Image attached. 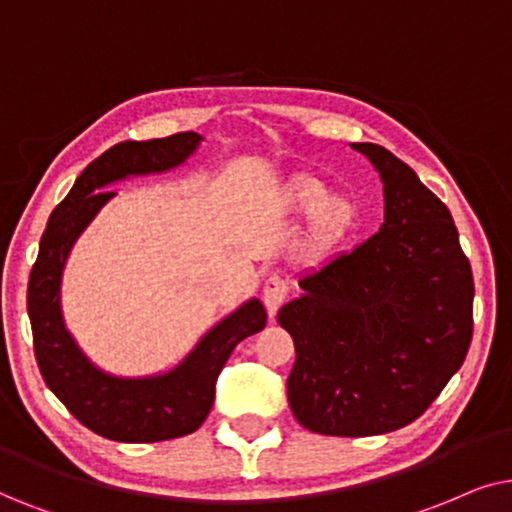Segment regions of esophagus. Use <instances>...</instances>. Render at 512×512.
Wrapping results in <instances>:
<instances>
[{"label": "esophagus", "instance_id": "34e87169", "mask_svg": "<svg viewBox=\"0 0 512 512\" xmlns=\"http://www.w3.org/2000/svg\"><path fill=\"white\" fill-rule=\"evenodd\" d=\"M264 304H267L269 318L276 316L278 306L285 302V295H288V283L283 281L281 276H269L267 283H264Z\"/></svg>", "mask_w": 512, "mask_h": 512}]
</instances>
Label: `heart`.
Listing matches in <instances>:
<instances>
[{
  "mask_svg": "<svg viewBox=\"0 0 512 512\" xmlns=\"http://www.w3.org/2000/svg\"><path fill=\"white\" fill-rule=\"evenodd\" d=\"M285 208L290 215H309L306 245L316 257H327L335 252L356 224V206L346 196L330 194V187L311 175H302L290 182Z\"/></svg>",
  "mask_w": 512,
  "mask_h": 512,
  "instance_id": "1",
  "label": "heart"
}]
</instances>
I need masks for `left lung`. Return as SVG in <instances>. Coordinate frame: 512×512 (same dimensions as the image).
<instances>
[{"label":"left lung","instance_id":"8db88e82","mask_svg":"<svg viewBox=\"0 0 512 512\" xmlns=\"http://www.w3.org/2000/svg\"><path fill=\"white\" fill-rule=\"evenodd\" d=\"M384 185V222L351 252L299 276L278 311L297 360L288 403L304 428L365 438L428 410L473 337V271L452 215L417 173L372 142L351 145Z\"/></svg>","mask_w":512,"mask_h":512}]
</instances>
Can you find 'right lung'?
I'll return each instance as SVG.
<instances>
[{
	"label": "right lung",
	"instance_id": "right-lung-1",
	"mask_svg": "<svg viewBox=\"0 0 512 512\" xmlns=\"http://www.w3.org/2000/svg\"><path fill=\"white\" fill-rule=\"evenodd\" d=\"M201 142L203 135L189 131L107 149L77 177L39 241L27 283V316L39 372L60 403L107 440L161 442L194 433L215 403V381L231 351L267 325L260 299H245L203 332L180 363L145 377L105 372L81 351L65 325L60 292L67 260L88 224L117 196L107 187L128 177L168 173L199 152Z\"/></svg>",
	"mask_w": 512,
	"mask_h": 512
}]
</instances>
